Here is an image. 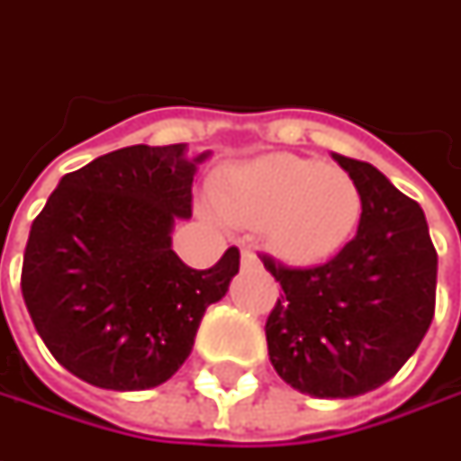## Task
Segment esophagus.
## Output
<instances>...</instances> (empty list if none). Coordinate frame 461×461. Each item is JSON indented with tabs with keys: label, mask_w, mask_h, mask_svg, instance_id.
Segmentation results:
<instances>
[{
	"label": "esophagus",
	"mask_w": 461,
	"mask_h": 461,
	"mask_svg": "<svg viewBox=\"0 0 461 461\" xmlns=\"http://www.w3.org/2000/svg\"><path fill=\"white\" fill-rule=\"evenodd\" d=\"M240 267H243V269H257L258 257L254 249H243V251H240Z\"/></svg>",
	"instance_id": "1"
}]
</instances>
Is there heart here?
Segmentation results:
<instances>
[{"instance_id": "heart-1", "label": "heart", "mask_w": 461, "mask_h": 461, "mask_svg": "<svg viewBox=\"0 0 461 461\" xmlns=\"http://www.w3.org/2000/svg\"><path fill=\"white\" fill-rule=\"evenodd\" d=\"M225 221L258 228L293 261L330 257L362 218V194L344 168L276 153L239 167L212 189Z\"/></svg>"}]
</instances>
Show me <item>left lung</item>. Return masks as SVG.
<instances>
[{
    "mask_svg": "<svg viewBox=\"0 0 461 461\" xmlns=\"http://www.w3.org/2000/svg\"><path fill=\"white\" fill-rule=\"evenodd\" d=\"M333 158L362 194L357 236L318 267L261 257L285 290L267 318L269 359L312 398H354L395 377L436 308L438 258L420 204L372 164Z\"/></svg>",
    "mask_w": 461,
    "mask_h": 461,
    "instance_id": "1",
    "label": "left lung"
}]
</instances>
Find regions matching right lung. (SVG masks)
Wrapping results in <instances>:
<instances>
[{"mask_svg": "<svg viewBox=\"0 0 461 461\" xmlns=\"http://www.w3.org/2000/svg\"><path fill=\"white\" fill-rule=\"evenodd\" d=\"M207 156L189 158L185 143L104 153L66 174L32 221L23 297L48 351L79 380L122 393L167 382L239 275L236 246L203 272L171 251Z\"/></svg>", "mask_w": 461, "mask_h": 461, "instance_id": "add662e5", "label": "right lung"}]
</instances>
